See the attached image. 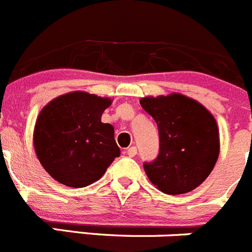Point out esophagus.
Returning <instances> with one entry per match:
<instances>
[{
	"label": "esophagus",
	"instance_id": "34e87169",
	"mask_svg": "<svg viewBox=\"0 0 252 252\" xmlns=\"http://www.w3.org/2000/svg\"><path fill=\"white\" fill-rule=\"evenodd\" d=\"M127 155L130 156V157H135V156L137 155V147H135V146H132V147H128Z\"/></svg>",
	"mask_w": 252,
	"mask_h": 252
}]
</instances>
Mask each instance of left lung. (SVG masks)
<instances>
[{"instance_id": "1", "label": "left lung", "mask_w": 252, "mask_h": 252, "mask_svg": "<svg viewBox=\"0 0 252 252\" xmlns=\"http://www.w3.org/2000/svg\"><path fill=\"white\" fill-rule=\"evenodd\" d=\"M155 119L159 153L143 164L150 181L167 194L193 190L207 179L219 157V131L214 116L195 100L181 94L140 100Z\"/></svg>"}]
</instances>
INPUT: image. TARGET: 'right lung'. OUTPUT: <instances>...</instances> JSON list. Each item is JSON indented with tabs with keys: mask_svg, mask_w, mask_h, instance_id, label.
Returning a JSON list of instances; mask_svg holds the SVG:
<instances>
[{
	"mask_svg": "<svg viewBox=\"0 0 252 252\" xmlns=\"http://www.w3.org/2000/svg\"><path fill=\"white\" fill-rule=\"evenodd\" d=\"M109 97L84 92L45 105L35 121L33 143L43 168L64 186L81 188L101 178L120 156L114 127L101 122Z\"/></svg>",
	"mask_w": 252,
	"mask_h": 252,
	"instance_id": "obj_1",
	"label": "right lung"
}]
</instances>
